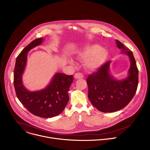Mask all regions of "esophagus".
<instances>
[{
	"label": "esophagus",
	"mask_w": 150,
	"mask_h": 150,
	"mask_svg": "<svg viewBox=\"0 0 150 150\" xmlns=\"http://www.w3.org/2000/svg\"><path fill=\"white\" fill-rule=\"evenodd\" d=\"M74 77L76 79H82L83 78V75L81 73H76L74 75Z\"/></svg>",
	"instance_id": "1"
}]
</instances>
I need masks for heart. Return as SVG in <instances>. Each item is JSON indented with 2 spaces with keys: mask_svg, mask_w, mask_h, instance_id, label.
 I'll return each mask as SVG.
<instances>
[{
  "mask_svg": "<svg viewBox=\"0 0 150 150\" xmlns=\"http://www.w3.org/2000/svg\"><path fill=\"white\" fill-rule=\"evenodd\" d=\"M78 59L85 61V67L90 71L96 70L101 67L105 62L109 56V53L105 49H103L97 45L87 46L79 50L76 53ZM69 63L74 65L72 60H69Z\"/></svg>",
  "mask_w": 150,
  "mask_h": 150,
  "instance_id": "heart-1",
  "label": "heart"
}]
</instances>
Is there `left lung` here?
<instances>
[{
    "label": "left lung",
    "mask_w": 150,
    "mask_h": 150,
    "mask_svg": "<svg viewBox=\"0 0 150 150\" xmlns=\"http://www.w3.org/2000/svg\"><path fill=\"white\" fill-rule=\"evenodd\" d=\"M116 41L121 53L126 54L130 59L127 77L115 79L110 74L111 61H108L87 79L88 98L97 109L104 113L116 112L125 108L134 97L138 84V69L133 53L119 40Z\"/></svg>",
    "instance_id": "1"
}]
</instances>
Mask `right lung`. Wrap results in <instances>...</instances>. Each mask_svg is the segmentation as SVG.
I'll return each instance as SVG.
<instances>
[{"instance_id":"right-lung-1","label":"right lung","mask_w":150,"mask_h":150,"mask_svg":"<svg viewBox=\"0 0 150 150\" xmlns=\"http://www.w3.org/2000/svg\"><path fill=\"white\" fill-rule=\"evenodd\" d=\"M43 38H38L27 46L16 59L13 72V83L16 96L25 108L35 116L49 118L60 114L69 101L68 91L73 82V75L62 73L54 75L51 82L45 89L28 91L23 84V74L31 49L41 45Z\"/></svg>"}]
</instances>
